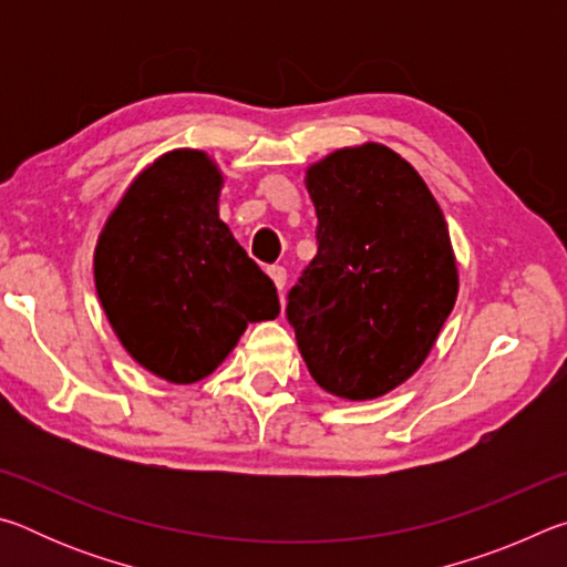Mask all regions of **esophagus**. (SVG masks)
<instances>
[{"label":"esophagus","mask_w":567,"mask_h":567,"mask_svg":"<svg viewBox=\"0 0 567 567\" xmlns=\"http://www.w3.org/2000/svg\"><path fill=\"white\" fill-rule=\"evenodd\" d=\"M267 272H270L275 287H277V290H280V295H282V292H285V285H287V270H285V267H282V265H272Z\"/></svg>","instance_id":"obj_1"}]
</instances>
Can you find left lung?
<instances>
[{"mask_svg": "<svg viewBox=\"0 0 567 567\" xmlns=\"http://www.w3.org/2000/svg\"><path fill=\"white\" fill-rule=\"evenodd\" d=\"M318 255L290 290L287 320L330 395L375 400L433 350L457 300L447 223L417 169L378 142L307 167Z\"/></svg>", "mask_w": 567, "mask_h": 567, "instance_id": "8db88e82", "label": "left lung"}]
</instances>
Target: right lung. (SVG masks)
I'll use <instances>...</instances> for the list:
<instances>
[{
    "label": "right lung",
    "mask_w": 567,
    "mask_h": 567,
    "mask_svg": "<svg viewBox=\"0 0 567 567\" xmlns=\"http://www.w3.org/2000/svg\"><path fill=\"white\" fill-rule=\"evenodd\" d=\"M217 162L172 150L124 189L94 247V287L130 358L172 385L225 362L247 322L280 315L275 282L219 219Z\"/></svg>",
    "instance_id": "right-lung-1"
}]
</instances>
